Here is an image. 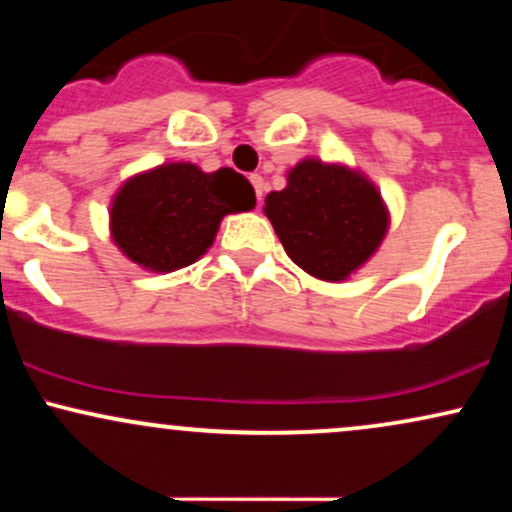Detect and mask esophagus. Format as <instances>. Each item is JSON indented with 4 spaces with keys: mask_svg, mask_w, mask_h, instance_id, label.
Here are the masks:
<instances>
[{
    "mask_svg": "<svg viewBox=\"0 0 512 512\" xmlns=\"http://www.w3.org/2000/svg\"><path fill=\"white\" fill-rule=\"evenodd\" d=\"M250 182H252V187H255V195H257V202H262V197H264V178L262 175H250Z\"/></svg>",
    "mask_w": 512,
    "mask_h": 512,
    "instance_id": "1",
    "label": "esophagus"
}]
</instances>
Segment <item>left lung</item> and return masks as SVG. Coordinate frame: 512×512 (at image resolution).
Segmentation results:
<instances>
[{
  "label": "left lung",
  "mask_w": 512,
  "mask_h": 512,
  "mask_svg": "<svg viewBox=\"0 0 512 512\" xmlns=\"http://www.w3.org/2000/svg\"><path fill=\"white\" fill-rule=\"evenodd\" d=\"M264 214L303 272L346 281L375 255L390 228V211L373 180L344 163L303 158L286 187L269 192Z\"/></svg>",
  "instance_id": "left-lung-1"
}]
</instances>
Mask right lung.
<instances>
[{"instance_id":"right-lung-1","label":"right lung","mask_w":512,"mask_h":512,"mask_svg":"<svg viewBox=\"0 0 512 512\" xmlns=\"http://www.w3.org/2000/svg\"><path fill=\"white\" fill-rule=\"evenodd\" d=\"M255 190L231 168L163 163L122 182L110 202V236L127 260L168 274L197 262L226 214L255 209Z\"/></svg>"}]
</instances>
